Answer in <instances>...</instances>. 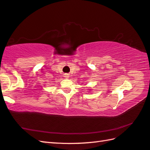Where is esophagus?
<instances>
[{
    "mask_svg": "<svg viewBox=\"0 0 150 150\" xmlns=\"http://www.w3.org/2000/svg\"><path fill=\"white\" fill-rule=\"evenodd\" d=\"M65 77H66V78H68V77H69V75H65Z\"/></svg>",
    "mask_w": 150,
    "mask_h": 150,
    "instance_id": "1",
    "label": "esophagus"
}]
</instances>
